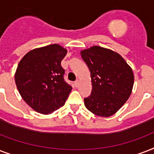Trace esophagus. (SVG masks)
Masks as SVG:
<instances>
[{"label":"esophagus","instance_id":"1","mask_svg":"<svg viewBox=\"0 0 154 154\" xmlns=\"http://www.w3.org/2000/svg\"><path fill=\"white\" fill-rule=\"evenodd\" d=\"M74 85H75V88L79 87V80H76L75 82L74 83Z\"/></svg>","mask_w":154,"mask_h":154}]
</instances>
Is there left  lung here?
<instances>
[{
  "mask_svg": "<svg viewBox=\"0 0 154 154\" xmlns=\"http://www.w3.org/2000/svg\"><path fill=\"white\" fill-rule=\"evenodd\" d=\"M90 70L92 90L84 104L95 115L108 117L115 114L133 90L134 76L125 60L114 51L92 46L81 51Z\"/></svg>",
  "mask_w": 154,
  "mask_h": 154,
  "instance_id": "1",
  "label": "left lung"
}]
</instances>
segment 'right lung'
<instances>
[{
	"label": "right lung",
	"instance_id": "1",
	"mask_svg": "<svg viewBox=\"0 0 154 154\" xmlns=\"http://www.w3.org/2000/svg\"><path fill=\"white\" fill-rule=\"evenodd\" d=\"M67 51L58 44L32 50L20 61L15 82L26 103L42 114L63 107L72 87L64 79L61 61Z\"/></svg>",
	"mask_w": 154,
	"mask_h": 154
}]
</instances>
